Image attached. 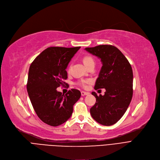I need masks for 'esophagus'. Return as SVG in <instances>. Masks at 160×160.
Returning <instances> with one entry per match:
<instances>
[{
  "mask_svg": "<svg viewBox=\"0 0 160 160\" xmlns=\"http://www.w3.org/2000/svg\"><path fill=\"white\" fill-rule=\"evenodd\" d=\"M89 93H88V92H86V91H82L81 92V95L82 96H85V95H88Z\"/></svg>",
  "mask_w": 160,
  "mask_h": 160,
  "instance_id": "1",
  "label": "esophagus"
}]
</instances>
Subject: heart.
Instances as JSON below:
<instances>
[{
    "mask_svg": "<svg viewBox=\"0 0 160 160\" xmlns=\"http://www.w3.org/2000/svg\"><path fill=\"white\" fill-rule=\"evenodd\" d=\"M83 63L85 64V65L87 67H89L91 65H95L94 59L92 58L91 56H86L83 58ZM90 82H91V80L83 79V80H81L80 81H78V84L79 86H82V88H86L87 85L89 83H90Z\"/></svg>",
    "mask_w": 160,
    "mask_h": 160,
    "instance_id": "obj_1",
    "label": "heart"
}]
</instances>
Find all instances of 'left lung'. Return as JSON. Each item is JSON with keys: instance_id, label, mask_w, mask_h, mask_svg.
Here are the masks:
<instances>
[{"instance_id": "left-lung-1", "label": "left lung", "mask_w": 160, "mask_h": 160, "mask_svg": "<svg viewBox=\"0 0 160 160\" xmlns=\"http://www.w3.org/2000/svg\"><path fill=\"white\" fill-rule=\"evenodd\" d=\"M85 50L100 59L102 66L95 89L104 88V95L97 96L90 109L92 117L98 123L111 126L119 121L127 111L133 95V71L131 65L117 47L102 45Z\"/></svg>"}]
</instances>
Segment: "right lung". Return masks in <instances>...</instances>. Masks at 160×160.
Masks as SVG:
<instances>
[{
    "label": "right lung",
    "instance_id": "obj_1",
    "mask_svg": "<svg viewBox=\"0 0 160 160\" xmlns=\"http://www.w3.org/2000/svg\"><path fill=\"white\" fill-rule=\"evenodd\" d=\"M80 47H48L31 63L27 91L32 106L43 122L57 127L68 120L73 106L80 98L78 89H72L64 95L57 88L67 83V67Z\"/></svg>",
    "mask_w": 160,
    "mask_h": 160
}]
</instances>
